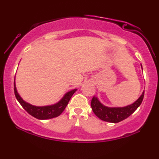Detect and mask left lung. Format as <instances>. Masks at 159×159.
<instances>
[{"mask_svg":"<svg viewBox=\"0 0 159 159\" xmlns=\"http://www.w3.org/2000/svg\"><path fill=\"white\" fill-rule=\"evenodd\" d=\"M143 96L144 91L136 102H134L132 105L122 107H109L105 106L100 102L97 97L93 96L91 101V107L94 114L100 120L109 123H116L123 121V120L126 119L130 115H132L140 105L143 99Z\"/></svg>","mask_w":159,"mask_h":159,"instance_id":"left-lung-1","label":"left lung"}]
</instances>
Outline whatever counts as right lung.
I'll use <instances>...</instances> for the list:
<instances>
[{
  "label": "right lung",
  "instance_id": "right-lung-1",
  "mask_svg": "<svg viewBox=\"0 0 159 159\" xmlns=\"http://www.w3.org/2000/svg\"><path fill=\"white\" fill-rule=\"evenodd\" d=\"M76 90H77V89L69 91L57 103L54 104V105H48V106H34V105L26 102L21 98L19 94L18 93L15 82H14V93H15L16 97L19 101L20 105L29 114H30L38 120L52 119V118L60 116L64 111L71 97L75 93Z\"/></svg>",
  "mask_w": 159,
  "mask_h": 159
}]
</instances>
